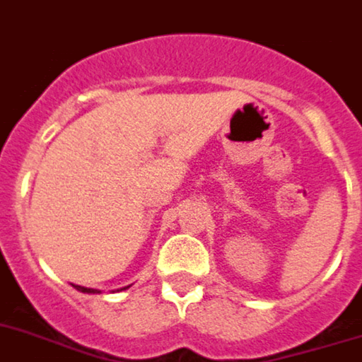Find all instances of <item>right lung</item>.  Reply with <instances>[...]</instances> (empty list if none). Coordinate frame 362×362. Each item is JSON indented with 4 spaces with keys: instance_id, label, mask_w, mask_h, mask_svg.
Wrapping results in <instances>:
<instances>
[{
    "instance_id": "add662e5",
    "label": "right lung",
    "mask_w": 362,
    "mask_h": 362,
    "mask_svg": "<svg viewBox=\"0 0 362 362\" xmlns=\"http://www.w3.org/2000/svg\"><path fill=\"white\" fill-rule=\"evenodd\" d=\"M74 288L79 290V292H83V293H101V292H99V290L85 288V286H79V284H74ZM127 288H130V286H124V288H121V290H127ZM117 292H119V290H117Z\"/></svg>"
}]
</instances>
